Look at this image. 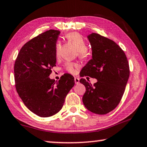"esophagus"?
I'll return each instance as SVG.
<instances>
[{"instance_id": "1", "label": "esophagus", "mask_w": 147, "mask_h": 147, "mask_svg": "<svg viewBox=\"0 0 147 147\" xmlns=\"http://www.w3.org/2000/svg\"><path fill=\"white\" fill-rule=\"evenodd\" d=\"M74 80H75L76 84H78L79 83H80V78H79L78 77H75V78H74Z\"/></svg>"}]
</instances>
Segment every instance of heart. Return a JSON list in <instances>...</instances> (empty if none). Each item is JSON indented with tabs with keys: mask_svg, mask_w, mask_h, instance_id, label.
Segmentation results:
<instances>
[{
	"mask_svg": "<svg viewBox=\"0 0 147 147\" xmlns=\"http://www.w3.org/2000/svg\"><path fill=\"white\" fill-rule=\"evenodd\" d=\"M66 39L68 40L70 43L74 45V47L76 48V50H78L79 56L82 57H86L87 55V44L86 42H85L84 38H82L80 34L77 32H72L69 33L66 35ZM59 48H60V44H57L56 45V54H58ZM78 67V65L75 63L71 62H67L65 64V69L67 71L71 74L76 73V68Z\"/></svg>",
	"mask_w": 147,
	"mask_h": 147,
	"instance_id": "heart-1",
	"label": "heart"
}]
</instances>
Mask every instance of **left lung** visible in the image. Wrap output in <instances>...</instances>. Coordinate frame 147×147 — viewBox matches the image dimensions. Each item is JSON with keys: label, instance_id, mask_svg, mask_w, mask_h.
Here are the masks:
<instances>
[{"label": "left lung", "instance_id": "left-lung-1", "mask_svg": "<svg viewBox=\"0 0 147 147\" xmlns=\"http://www.w3.org/2000/svg\"><path fill=\"white\" fill-rule=\"evenodd\" d=\"M92 50V58L83 67L80 76L95 78L92 85L81 79L86 88L83 103L89 111L105 115L119 103L129 77L126 55L115 42L96 33L88 36Z\"/></svg>", "mask_w": 147, "mask_h": 147}]
</instances>
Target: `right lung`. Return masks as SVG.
<instances>
[{"instance_id":"1","label":"right lung","mask_w":147,"mask_h":147,"mask_svg":"<svg viewBox=\"0 0 147 147\" xmlns=\"http://www.w3.org/2000/svg\"><path fill=\"white\" fill-rule=\"evenodd\" d=\"M60 32L50 30L24 44L14 63L17 93L26 107L42 117L59 112L75 84L65 74L58 82L49 78L56 63V42Z\"/></svg>"}]
</instances>
